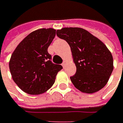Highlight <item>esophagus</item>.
Returning a JSON list of instances; mask_svg holds the SVG:
<instances>
[{
	"instance_id": "esophagus-1",
	"label": "esophagus",
	"mask_w": 123,
	"mask_h": 123,
	"mask_svg": "<svg viewBox=\"0 0 123 123\" xmlns=\"http://www.w3.org/2000/svg\"><path fill=\"white\" fill-rule=\"evenodd\" d=\"M66 61H64L63 63H62V66L64 68V67L66 66Z\"/></svg>"
}]
</instances>
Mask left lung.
<instances>
[{
	"label": "left lung",
	"mask_w": 123,
	"mask_h": 123,
	"mask_svg": "<svg viewBox=\"0 0 123 123\" xmlns=\"http://www.w3.org/2000/svg\"><path fill=\"white\" fill-rule=\"evenodd\" d=\"M57 36L70 47L77 67L70 80L74 87L84 93L100 90L108 81L113 71L110 51L99 39L78 27H66L57 31Z\"/></svg>",
	"instance_id": "obj_1"
}]
</instances>
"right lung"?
Here are the masks:
<instances>
[{
    "label": "right lung",
    "instance_id": "1",
    "mask_svg": "<svg viewBox=\"0 0 123 123\" xmlns=\"http://www.w3.org/2000/svg\"><path fill=\"white\" fill-rule=\"evenodd\" d=\"M55 34L56 30L51 28L33 31L12 53L9 64L12 78L27 94L36 95L47 91L63 68L51 62L52 57L48 53Z\"/></svg>",
    "mask_w": 123,
    "mask_h": 123
}]
</instances>
